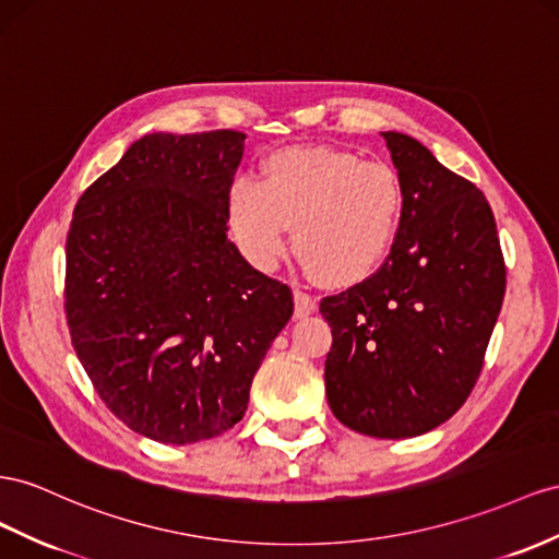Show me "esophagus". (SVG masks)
Segmentation results:
<instances>
[{
    "label": "esophagus",
    "mask_w": 559,
    "mask_h": 559,
    "mask_svg": "<svg viewBox=\"0 0 559 559\" xmlns=\"http://www.w3.org/2000/svg\"><path fill=\"white\" fill-rule=\"evenodd\" d=\"M294 304H296V308H294L296 317H306V314L317 310V300L308 292H304V289H296L294 292Z\"/></svg>",
    "instance_id": "34e87169"
}]
</instances>
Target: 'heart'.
<instances>
[{
	"instance_id": "heart-1",
	"label": "heart",
	"mask_w": 559,
	"mask_h": 559,
	"mask_svg": "<svg viewBox=\"0 0 559 559\" xmlns=\"http://www.w3.org/2000/svg\"><path fill=\"white\" fill-rule=\"evenodd\" d=\"M404 192L395 169L336 147H284L261 180L237 178L225 200L228 225L247 259L273 270L289 247L317 277L355 284L383 263L400 228Z\"/></svg>"
}]
</instances>
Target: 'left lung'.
I'll return each instance as SVG.
<instances>
[{
    "instance_id": "obj_1",
    "label": "left lung",
    "mask_w": 559,
    "mask_h": 559,
    "mask_svg": "<svg viewBox=\"0 0 559 559\" xmlns=\"http://www.w3.org/2000/svg\"><path fill=\"white\" fill-rule=\"evenodd\" d=\"M383 139L404 192L400 228L371 277L322 298L334 336L324 383L343 426L402 440L444 424L473 392L506 263L481 190L412 135Z\"/></svg>"
}]
</instances>
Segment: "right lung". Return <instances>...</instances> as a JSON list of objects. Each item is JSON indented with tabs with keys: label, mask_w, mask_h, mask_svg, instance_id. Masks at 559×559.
<instances>
[{
	"label": "right lung",
	"mask_w": 559,
	"mask_h": 559,
	"mask_svg": "<svg viewBox=\"0 0 559 559\" xmlns=\"http://www.w3.org/2000/svg\"><path fill=\"white\" fill-rule=\"evenodd\" d=\"M245 139L147 133L74 206L72 348L105 406L155 442H202L242 420L253 373L292 320L289 286L228 239Z\"/></svg>",
	"instance_id": "add662e5"
}]
</instances>
